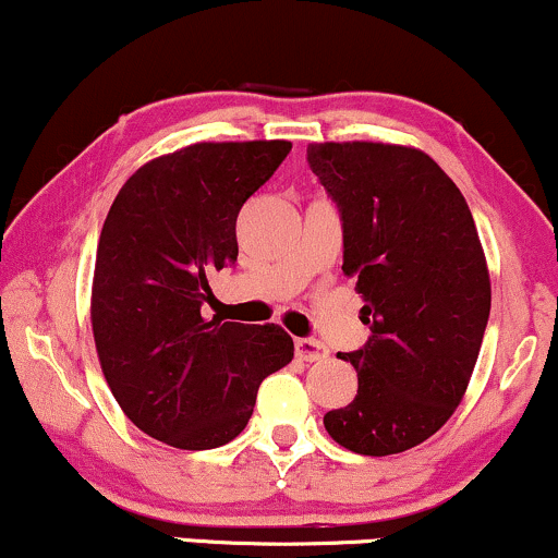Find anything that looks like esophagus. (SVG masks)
<instances>
[{"mask_svg":"<svg viewBox=\"0 0 558 558\" xmlns=\"http://www.w3.org/2000/svg\"><path fill=\"white\" fill-rule=\"evenodd\" d=\"M296 355L301 361H325L327 355H330V348H327L325 343H319V340L299 338L296 340Z\"/></svg>","mask_w":558,"mask_h":558,"instance_id":"1","label":"esophagus"}]
</instances>
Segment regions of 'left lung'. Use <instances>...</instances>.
<instances>
[{
  "mask_svg": "<svg viewBox=\"0 0 558 558\" xmlns=\"http://www.w3.org/2000/svg\"><path fill=\"white\" fill-rule=\"evenodd\" d=\"M306 158L340 207L343 272L372 330L361 351L338 355L359 372V392L325 428L351 452H405L447 424L478 361L492 312L478 228L418 147L312 143Z\"/></svg>",
  "mask_w": 558,
  "mask_h": 558,
  "instance_id": "left-lung-1",
  "label": "left lung"
}]
</instances>
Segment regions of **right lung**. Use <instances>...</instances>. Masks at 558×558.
<instances>
[{
	"label": "right lung",
	"mask_w": 558,
	"mask_h": 558,
	"mask_svg": "<svg viewBox=\"0 0 558 558\" xmlns=\"http://www.w3.org/2000/svg\"><path fill=\"white\" fill-rule=\"evenodd\" d=\"M288 150V140L186 145L140 166L106 215L93 340L119 408L163 445L213 449L236 439L262 379L291 364L283 327L199 312L210 293L205 272L239 257V210Z\"/></svg>",
	"instance_id": "1"
}]
</instances>
